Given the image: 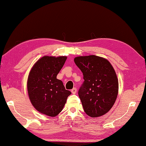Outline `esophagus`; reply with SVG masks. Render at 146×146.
<instances>
[{
	"mask_svg": "<svg viewBox=\"0 0 146 146\" xmlns=\"http://www.w3.org/2000/svg\"><path fill=\"white\" fill-rule=\"evenodd\" d=\"M71 92H72V94H76V92H77L76 88H74L72 90H71Z\"/></svg>",
	"mask_w": 146,
	"mask_h": 146,
	"instance_id": "34e87169",
	"label": "esophagus"
}]
</instances>
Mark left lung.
I'll use <instances>...</instances> for the list:
<instances>
[{"mask_svg":"<svg viewBox=\"0 0 146 146\" xmlns=\"http://www.w3.org/2000/svg\"><path fill=\"white\" fill-rule=\"evenodd\" d=\"M74 62L83 74L84 82L78 91L84 111L92 117L109 112L118 93L116 74L110 62L95 55L78 56Z\"/></svg>","mask_w":146,"mask_h":146,"instance_id":"8db88e82","label":"left lung"}]
</instances>
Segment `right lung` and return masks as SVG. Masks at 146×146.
I'll use <instances>...</instances> for the list:
<instances>
[{"label": "right lung", "instance_id": "obj_1", "mask_svg": "<svg viewBox=\"0 0 146 146\" xmlns=\"http://www.w3.org/2000/svg\"><path fill=\"white\" fill-rule=\"evenodd\" d=\"M66 60V56H43L30 70L27 82L29 96L33 106L40 113L56 116L71 94L62 81L56 79Z\"/></svg>", "mask_w": 146, "mask_h": 146}]
</instances>
